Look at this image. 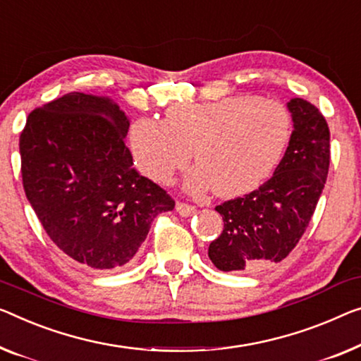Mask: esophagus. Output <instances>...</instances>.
<instances>
[{
  "label": "esophagus",
  "instance_id": "1",
  "mask_svg": "<svg viewBox=\"0 0 361 361\" xmlns=\"http://www.w3.org/2000/svg\"><path fill=\"white\" fill-rule=\"evenodd\" d=\"M176 212L183 215V217H190V215L196 212V207L188 202H176Z\"/></svg>",
  "mask_w": 361,
  "mask_h": 361
}]
</instances>
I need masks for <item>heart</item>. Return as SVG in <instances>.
I'll return each mask as SVG.
<instances>
[{"instance_id":"b5f03b06","label":"heart","mask_w":361,"mask_h":361,"mask_svg":"<svg viewBox=\"0 0 361 361\" xmlns=\"http://www.w3.org/2000/svg\"><path fill=\"white\" fill-rule=\"evenodd\" d=\"M292 137V116L277 100L228 95L212 102L176 104L165 118H139L129 129V146L139 170L170 185L195 150L197 169L191 191L212 186L220 197L259 188L281 162Z\"/></svg>"}]
</instances>
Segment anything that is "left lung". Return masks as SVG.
Instances as JSON below:
<instances>
[{"instance_id": "obj_1", "label": "left lung", "mask_w": 361, "mask_h": 361, "mask_svg": "<svg viewBox=\"0 0 361 361\" xmlns=\"http://www.w3.org/2000/svg\"><path fill=\"white\" fill-rule=\"evenodd\" d=\"M287 106L293 131L272 178L215 207L224 230L209 245V257L224 272H255L285 259L303 236L324 190L331 160L326 118L303 99H292Z\"/></svg>"}]
</instances>
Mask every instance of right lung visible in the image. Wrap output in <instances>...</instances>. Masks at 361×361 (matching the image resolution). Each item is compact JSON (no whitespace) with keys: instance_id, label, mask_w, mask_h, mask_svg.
I'll use <instances>...</instances> for the list:
<instances>
[{"instance_id":"add662e5","label":"right lung","mask_w":361,"mask_h":361,"mask_svg":"<svg viewBox=\"0 0 361 361\" xmlns=\"http://www.w3.org/2000/svg\"><path fill=\"white\" fill-rule=\"evenodd\" d=\"M128 129L109 97L71 92L32 111L19 139L25 196L47 235L99 271L131 261L152 220L175 207L133 166Z\"/></svg>"}]
</instances>
